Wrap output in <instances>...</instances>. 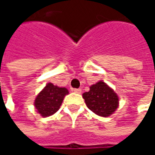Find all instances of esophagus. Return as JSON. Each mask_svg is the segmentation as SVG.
I'll list each match as a JSON object with an SVG mask.
<instances>
[{"label":"esophagus","mask_w":155,"mask_h":155,"mask_svg":"<svg viewBox=\"0 0 155 155\" xmlns=\"http://www.w3.org/2000/svg\"><path fill=\"white\" fill-rule=\"evenodd\" d=\"M73 91L75 92V93H81V89H73Z\"/></svg>","instance_id":"34e87169"}]
</instances>
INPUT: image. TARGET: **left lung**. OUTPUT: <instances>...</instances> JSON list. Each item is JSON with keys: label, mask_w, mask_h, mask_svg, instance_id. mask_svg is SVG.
<instances>
[{"label": "left lung", "mask_w": 155, "mask_h": 155, "mask_svg": "<svg viewBox=\"0 0 155 155\" xmlns=\"http://www.w3.org/2000/svg\"><path fill=\"white\" fill-rule=\"evenodd\" d=\"M82 97L87 107L101 117H108L118 107V97L108 85L100 81L90 87Z\"/></svg>", "instance_id": "1"}]
</instances>
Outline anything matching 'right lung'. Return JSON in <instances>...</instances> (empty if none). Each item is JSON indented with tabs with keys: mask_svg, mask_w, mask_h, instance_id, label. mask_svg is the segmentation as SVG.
<instances>
[{
	"mask_svg": "<svg viewBox=\"0 0 155 155\" xmlns=\"http://www.w3.org/2000/svg\"><path fill=\"white\" fill-rule=\"evenodd\" d=\"M66 94H68L67 89L47 83L37 96L35 107L42 117H49L59 109Z\"/></svg>",
	"mask_w": 155,
	"mask_h": 155,
	"instance_id": "add662e5",
	"label": "right lung"
}]
</instances>
